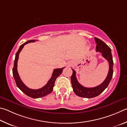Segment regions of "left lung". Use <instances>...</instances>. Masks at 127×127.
I'll list each match as a JSON object with an SVG mask.
<instances>
[{"label":"left lung","mask_w":127,"mask_h":127,"mask_svg":"<svg viewBox=\"0 0 127 127\" xmlns=\"http://www.w3.org/2000/svg\"><path fill=\"white\" fill-rule=\"evenodd\" d=\"M94 39L96 43V52H101L102 56L108 61L109 64V69L105 80L100 85L96 87L90 88L84 87L79 83L76 77V71L72 69L73 72L71 77V81L73 90L77 96L86 97V98H92L100 94L108 87L109 84L112 79L113 74V61L110 48L101 39L96 37H94Z\"/></svg>","instance_id":"1"}]
</instances>
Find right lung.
Listing matches in <instances>:
<instances>
[{"mask_svg":"<svg viewBox=\"0 0 127 127\" xmlns=\"http://www.w3.org/2000/svg\"><path fill=\"white\" fill-rule=\"evenodd\" d=\"M35 41H36V40H30V41H28L27 42L22 44V45H21V46L19 47V50H18L16 54H15L14 67H13V76H14V79L15 80V83H16L17 87L22 92H23L24 94L27 95V96L34 99L39 98V97L46 96V95L50 94V93L52 92L53 86L55 85L56 80L57 77L61 74L63 69L65 68L63 67L61 68H56V69H55L53 70L52 77H51V79L49 80L48 83H47L46 85L45 86H44L43 88L39 89H30L28 88L27 86L24 85V84L22 82L21 78H20L17 71V62L18 60L19 55L25 44L28 43H30V42H34Z\"/></svg>","mask_w":127,"mask_h":127,"instance_id":"add662e5","label":"right lung"}]
</instances>
